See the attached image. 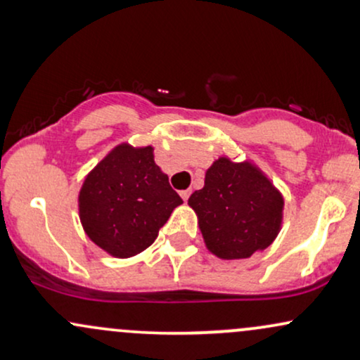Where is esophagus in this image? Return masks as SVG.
Here are the masks:
<instances>
[{
	"label": "esophagus",
	"instance_id": "34e87169",
	"mask_svg": "<svg viewBox=\"0 0 360 360\" xmlns=\"http://www.w3.org/2000/svg\"><path fill=\"white\" fill-rule=\"evenodd\" d=\"M179 194H181V198H183L184 201H188V198L191 196V191H189V189H184V191H181Z\"/></svg>",
	"mask_w": 360,
	"mask_h": 360
}]
</instances>
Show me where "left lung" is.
Returning a JSON list of instances; mask_svg holds the SVG:
<instances>
[{"instance_id": "8db88e82", "label": "left lung", "mask_w": 360, "mask_h": 360, "mask_svg": "<svg viewBox=\"0 0 360 360\" xmlns=\"http://www.w3.org/2000/svg\"><path fill=\"white\" fill-rule=\"evenodd\" d=\"M188 205L198 214L206 249L225 260L247 259L269 247L283 223V194L249 160H214L203 189L194 191Z\"/></svg>"}]
</instances>
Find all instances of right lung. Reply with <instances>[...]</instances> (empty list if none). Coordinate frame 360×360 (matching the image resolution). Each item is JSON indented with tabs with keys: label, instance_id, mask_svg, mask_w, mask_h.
I'll return each mask as SVG.
<instances>
[{
	"label": "right lung",
	"instance_id": "add662e5",
	"mask_svg": "<svg viewBox=\"0 0 360 360\" xmlns=\"http://www.w3.org/2000/svg\"><path fill=\"white\" fill-rule=\"evenodd\" d=\"M183 203L154 160V147L120 143L86 176L79 191L82 229L118 259L152 245L160 226Z\"/></svg>",
	"mask_w": 360,
	"mask_h": 360
}]
</instances>
